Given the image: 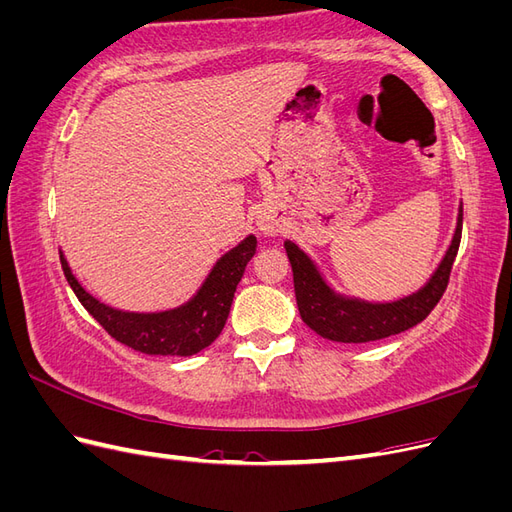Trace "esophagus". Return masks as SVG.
I'll use <instances>...</instances> for the list:
<instances>
[{
	"instance_id": "34e87169",
	"label": "esophagus",
	"mask_w": 512,
	"mask_h": 512,
	"mask_svg": "<svg viewBox=\"0 0 512 512\" xmlns=\"http://www.w3.org/2000/svg\"><path fill=\"white\" fill-rule=\"evenodd\" d=\"M256 226H258L262 235H267V237H277L282 232L280 218H277L273 211H267V209L256 215Z\"/></svg>"
}]
</instances>
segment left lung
<instances>
[{
	"label": "left lung",
	"mask_w": 512,
	"mask_h": 512,
	"mask_svg": "<svg viewBox=\"0 0 512 512\" xmlns=\"http://www.w3.org/2000/svg\"><path fill=\"white\" fill-rule=\"evenodd\" d=\"M463 224V205L457 209V224L440 265L429 280L406 297L393 301H365L337 292L320 267L301 247L286 239L284 247L292 267L294 294L303 322L320 337L342 344H365L412 329L425 320L446 290L448 275L455 262Z\"/></svg>",
	"instance_id": "left-lung-1"
}]
</instances>
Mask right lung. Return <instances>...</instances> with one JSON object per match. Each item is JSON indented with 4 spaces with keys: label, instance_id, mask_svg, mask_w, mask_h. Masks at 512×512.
I'll list each match as a JSON object with an SVG mask.
<instances>
[{
    "label": "right lung",
    "instance_id": "1",
    "mask_svg": "<svg viewBox=\"0 0 512 512\" xmlns=\"http://www.w3.org/2000/svg\"><path fill=\"white\" fill-rule=\"evenodd\" d=\"M256 237L247 235L239 245L218 258L205 282L192 297L162 312H128L102 303L76 280L64 252L59 250L61 269L76 297L108 335L143 354L190 356L211 346L222 333L232 297L241 282L247 262L256 254Z\"/></svg>",
    "mask_w": 512,
    "mask_h": 512
}]
</instances>
